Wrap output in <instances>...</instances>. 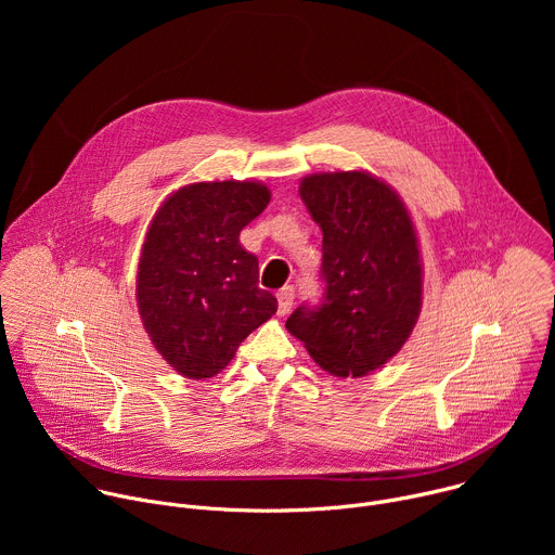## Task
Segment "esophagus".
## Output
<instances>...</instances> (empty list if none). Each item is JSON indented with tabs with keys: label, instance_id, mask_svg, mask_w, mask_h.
Segmentation results:
<instances>
[{
	"label": "esophagus",
	"instance_id": "34e87169",
	"mask_svg": "<svg viewBox=\"0 0 555 555\" xmlns=\"http://www.w3.org/2000/svg\"><path fill=\"white\" fill-rule=\"evenodd\" d=\"M276 298H279V315L289 313V309H292V305H294V287H292V285H285L283 289H279Z\"/></svg>",
	"mask_w": 555,
	"mask_h": 555
}]
</instances>
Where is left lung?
<instances>
[{
    "mask_svg": "<svg viewBox=\"0 0 555 555\" xmlns=\"http://www.w3.org/2000/svg\"><path fill=\"white\" fill-rule=\"evenodd\" d=\"M298 193L323 230L325 294L296 307L285 327L332 375H369L404 347L422 311L413 219L366 171L313 173Z\"/></svg>",
    "mask_w": 555,
    "mask_h": 555,
    "instance_id": "left-lung-1",
    "label": "left lung"
}]
</instances>
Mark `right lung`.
Listing matches in <instances>:
<instances>
[{"label":"right lung","mask_w":555,"mask_h":555,"mask_svg":"<svg viewBox=\"0 0 555 555\" xmlns=\"http://www.w3.org/2000/svg\"><path fill=\"white\" fill-rule=\"evenodd\" d=\"M270 204L261 182H195L157 208L144 236L135 298L142 325L180 375H217L276 313L240 232Z\"/></svg>","instance_id":"obj_1"}]
</instances>
